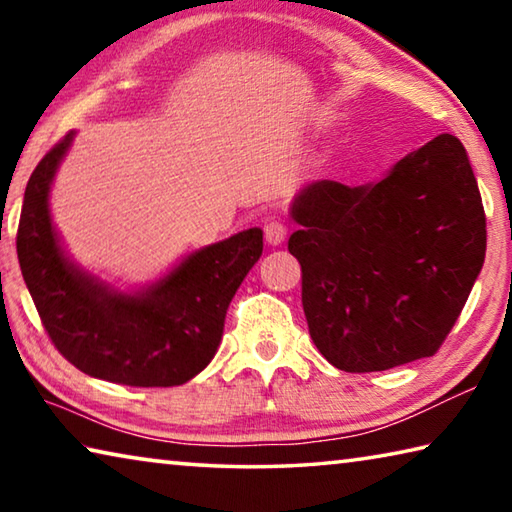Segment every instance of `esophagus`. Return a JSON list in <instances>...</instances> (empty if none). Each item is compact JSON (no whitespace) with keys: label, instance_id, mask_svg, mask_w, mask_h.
Wrapping results in <instances>:
<instances>
[{"label":"esophagus","instance_id":"34e87169","mask_svg":"<svg viewBox=\"0 0 512 512\" xmlns=\"http://www.w3.org/2000/svg\"><path fill=\"white\" fill-rule=\"evenodd\" d=\"M264 237H266V244L280 246L282 241L287 239V225L282 221H268L264 225Z\"/></svg>","mask_w":512,"mask_h":512}]
</instances>
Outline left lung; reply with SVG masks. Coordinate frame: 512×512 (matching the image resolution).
<instances>
[{
	"mask_svg": "<svg viewBox=\"0 0 512 512\" xmlns=\"http://www.w3.org/2000/svg\"><path fill=\"white\" fill-rule=\"evenodd\" d=\"M311 341L345 372L433 357L485 259V214L465 146L443 133L377 183L318 180L291 203Z\"/></svg>",
	"mask_w": 512,
	"mask_h": 512,
	"instance_id": "left-lung-1",
	"label": "left lung"
}]
</instances>
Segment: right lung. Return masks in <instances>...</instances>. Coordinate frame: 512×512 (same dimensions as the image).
Masks as SVG:
<instances>
[{
	"label": "right lung",
	"mask_w": 512,
	"mask_h": 512,
	"mask_svg": "<svg viewBox=\"0 0 512 512\" xmlns=\"http://www.w3.org/2000/svg\"><path fill=\"white\" fill-rule=\"evenodd\" d=\"M74 135L31 173L17 228V259L42 325L85 375L142 388L185 384L214 359L230 300L262 257V230L194 250L142 289L112 287L67 257L51 221V183Z\"/></svg>",
	"instance_id": "right-lung-1"
}]
</instances>
